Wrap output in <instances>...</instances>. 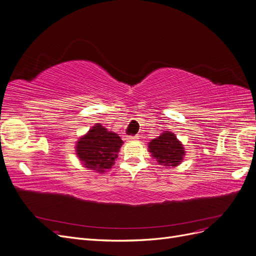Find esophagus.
Masks as SVG:
<instances>
[{
	"label": "esophagus",
	"mask_w": 256,
	"mask_h": 256,
	"mask_svg": "<svg viewBox=\"0 0 256 256\" xmlns=\"http://www.w3.org/2000/svg\"><path fill=\"white\" fill-rule=\"evenodd\" d=\"M136 138H138V136H127L128 141H134V140H136Z\"/></svg>",
	"instance_id": "esophagus-1"
}]
</instances>
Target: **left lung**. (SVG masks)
<instances>
[{"label":"left lung","instance_id":"left-lung-1","mask_svg":"<svg viewBox=\"0 0 256 256\" xmlns=\"http://www.w3.org/2000/svg\"><path fill=\"white\" fill-rule=\"evenodd\" d=\"M152 157L156 159L160 166H175L182 162L184 150L182 143L177 140L174 134L166 132L154 138L148 145Z\"/></svg>","mask_w":256,"mask_h":256}]
</instances>
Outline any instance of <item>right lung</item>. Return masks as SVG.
Segmentation results:
<instances>
[{"label":"right lung","instance_id":"add662e5","mask_svg":"<svg viewBox=\"0 0 256 256\" xmlns=\"http://www.w3.org/2000/svg\"><path fill=\"white\" fill-rule=\"evenodd\" d=\"M122 145V141L118 134L96 124L88 134L80 138L76 148L85 168L104 173L115 164Z\"/></svg>","mask_w":256,"mask_h":256}]
</instances>
